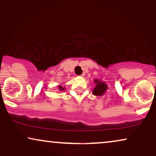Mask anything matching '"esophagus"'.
Masks as SVG:
<instances>
[{
  "label": "esophagus",
  "mask_w": 156,
  "mask_h": 156,
  "mask_svg": "<svg viewBox=\"0 0 156 156\" xmlns=\"http://www.w3.org/2000/svg\"><path fill=\"white\" fill-rule=\"evenodd\" d=\"M85 76V73H83L81 74V75H80V76H81V77H83Z\"/></svg>",
  "instance_id": "esophagus-1"
}]
</instances>
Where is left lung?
<instances>
[{
	"mask_svg": "<svg viewBox=\"0 0 156 156\" xmlns=\"http://www.w3.org/2000/svg\"><path fill=\"white\" fill-rule=\"evenodd\" d=\"M94 83H96V86L93 90V94L96 96H102L108 88L106 84L104 82L97 79L94 80Z\"/></svg>",
	"mask_w": 156,
	"mask_h": 156,
	"instance_id": "1",
	"label": "left lung"
}]
</instances>
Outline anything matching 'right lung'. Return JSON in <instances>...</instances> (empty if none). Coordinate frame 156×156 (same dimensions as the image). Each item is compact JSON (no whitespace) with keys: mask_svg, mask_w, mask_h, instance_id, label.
Here are the masks:
<instances>
[{"mask_svg":"<svg viewBox=\"0 0 156 156\" xmlns=\"http://www.w3.org/2000/svg\"><path fill=\"white\" fill-rule=\"evenodd\" d=\"M59 88H60V90H65V89H64V88H62V86H59Z\"/></svg>","mask_w":156,"mask_h":156,"instance_id":"right-lung-1","label":"right lung"}]
</instances>
